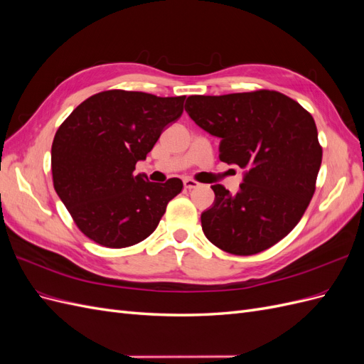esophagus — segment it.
Returning a JSON list of instances; mask_svg holds the SVG:
<instances>
[{
  "label": "esophagus",
  "instance_id": "esophagus-1",
  "mask_svg": "<svg viewBox=\"0 0 364 364\" xmlns=\"http://www.w3.org/2000/svg\"><path fill=\"white\" fill-rule=\"evenodd\" d=\"M183 185H185V188H186V190H194V188H197V186H199L200 183L197 182V181H194V179L186 178V179L183 181Z\"/></svg>",
  "mask_w": 364,
  "mask_h": 364
}]
</instances>
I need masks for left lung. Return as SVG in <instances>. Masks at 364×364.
<instances>
[{
  "instance_id": "8db88e82",
  "label": "left lung",
  "mask_w": 364,
  "mask_h": 364,
  "mask_svg": "<svg viewBox=\"0 0 364 364\" xmlns=\"http://www.w3.org/2000/svg\"><path fill=\"white\" fill-rule=\"evenodd\" d=\"M185 111L220 138V161L246 168L237 194L213 185L200 217L206 238L232 255H255L289 235L316 191L322 146L311 114L278 91L190 95Z\"/></svg>"
}]
</instances>
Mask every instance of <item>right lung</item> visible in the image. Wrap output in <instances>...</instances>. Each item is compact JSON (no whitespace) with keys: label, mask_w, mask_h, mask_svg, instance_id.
Here are the masks:
<instances>
[{"label":"right lung","mask_w":364,"mask_h":364,"mask_svg":"<svg viewBox=\"0 0 364 364\" xmlns=\"http://www.w3.org/2000/svg\"><path fill=\"white\" fill-rule=\"evenodd\" d=\"M185 95L111 90L86 98L58 129L51 146L53 185L74 223L97 245L134 246L156 229L183 183L134 176L164 127L183 112Z\"/></svg>","instance_id":"1"}]
</instances>
